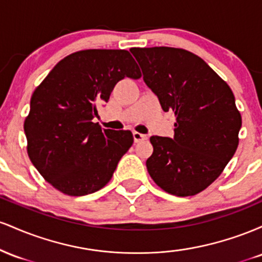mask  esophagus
Segmentation results:
<instances>
[{"label": "esophagus", "instance_id": "esophagus-1", "mask_svg": "<svg viewBox=\"0 0 262 262\" xmlns=\"http://www.w3.org/2000/svg\"><path fill=\"white\" fill-rule=\"evenodd\" d=\"M133 138H134V141L135 143H140V141H144L148 139V137L141 133H138V132H134L133 133Z\"/></svg>", "mask_w": 262, "mask_h": 262}]
</instances>
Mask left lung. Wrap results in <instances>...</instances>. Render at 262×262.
<instances>
[{
    "instance_id": "1",
    "label": "left lung",
    "mask_w": 262,
    "mask_h": 262,
    "mask_svg": "<svg viewBox=\"0 0 262 262\" xmlns=\"http://www.w3.org/2000/svg\"><path fill=\"white\" fill-rule=\"evenodd\" d=\"M161 108L175 113L173 138L151 137L146 169L167 193L194 196L218 179L239 145L242 114L228 83L181 48H132Z\"/></svg>"
}]
</instances>
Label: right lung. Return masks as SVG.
I'll list each match as a JSON object with an SVG mask.
<instances>
[{
	"label": "right lung",
	"mask_w": 262,
	"mask_h": 262,
	"mask_svg": "<svg viewBox=\"0 0 262 262\" xmlns=\"http://www.w3.org/2000/svg\"><path fill=\"white\" fill-rule=\"evenodd\" d=\"M124 77H141L128 50H80L60 60L33 92L25 119L27 152L45 181L64 194L104 187L133 144L132 132L92 122Z\"/></svg>",
	"instance_id": "right-lung-1"
}]
</instances>
